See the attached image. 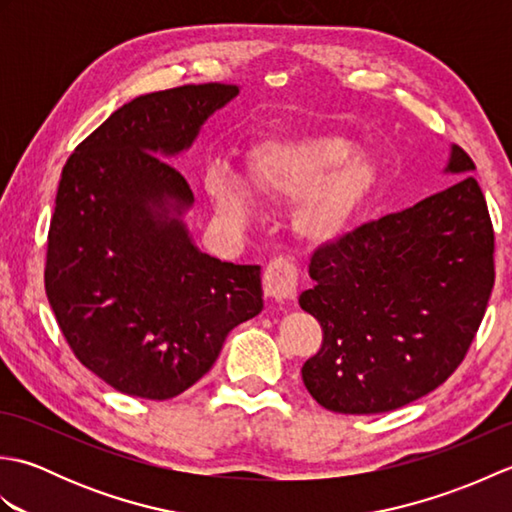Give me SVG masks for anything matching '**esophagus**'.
<instances>
[{
  "label": "esophagus",
  "mask_w": 512,
  "mask_h": 512,
  "mask_svg": "<svg viewBox=\"0 0 512 512\" xmlns=\"http://www.w3.org/2000/svg\"><path fill=\"white\" fill-rule=\"evenodd\" d=\"M299 286V273L295 264H290L288 259H275L264 270L262 288L266 299H273L277 303H286L297 297Z\"/></svg>",
  "instance_id": "1"
}]
</instances>
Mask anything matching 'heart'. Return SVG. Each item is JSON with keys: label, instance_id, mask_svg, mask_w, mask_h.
Segmentation results:
<instances>
[{"label": "heart", "instance_id": "1", "mask_svg": "<svg viewBox=\"0 0 512 512\" xmlns=\"http://www.w3.org/2000/svg\"><path fill=\"white\" fill-rule=\"evenodd\" d=\"M350 151L352 143L341 136L270 140L250 158V189L273 204L299 199L292 211V231L301 242L325 246L341 237L376 180V171L365 158L338 166ZM206 191L228 220L244 222L250 215L248 191L226 173L209 176Z\"/></svg>", "mask_w": 512, "mask_h": 512}]
</instances>
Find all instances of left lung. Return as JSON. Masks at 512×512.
Segmentation results:
<instances>
[{
    "mask_svg": "<svg viewBox=\"0 0 512 512\" xmlns=\"http://www.w3.org/2000/svg\"><path fill=\"white\" fill-rule=\"evenodd\" d=\"M473 169L455 145L447 171L462 178L449 189L314 250L317 286L299 306L323 341L301 376L321 407L354 416L405 407L464 361L495 284L493 222Z\"/></svg>",
    "mask_w": 512,
    "mask_h": 512,
    "instance_id": "8db88e82",
    "label": "left lung"
}]
</instances>
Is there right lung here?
Returning a JSON list of instances; mask_svg holds the SVG:
<instances>
[{"instance_id": "obj_1", "label": "right lung", "mask_w": 512, "mask_h": 512, "mask_svg": "<svg viewBox=\"0 0 512 512\" xmlns=\"http://www.w3.org/2000/svg\"><path fill=\"white\" fill-rule=\"evenodd\" d=\"M237 85L125 103L65 162L48 231L46 295L79 361L127 396L169 400L209 372L228 332L262 312L259 266L200 253L182 215L187 149Z\"/></svg>"}]
</instances>
